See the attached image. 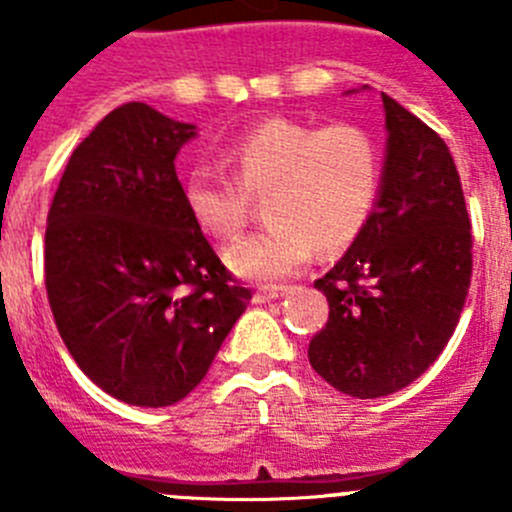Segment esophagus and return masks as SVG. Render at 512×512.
<instances>
[{"instance_id":"obj_1","label":"esophagus","mask_w":512,"mask_h":512,"mask_svg":"<svg viewBox=\"0 0 512 512\" xmlns=\"http://www.w3.org/2000/svg\"><path fill=\"white\" fill-rule=\"evenodd\" d=\"M284 295H289V287H261L256 289L253 302H274V300H282Z\"/></svg>"}]
</instances>
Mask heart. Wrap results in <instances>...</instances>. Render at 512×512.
I'll use <instances>...</instances> for the list:
<instances>
[{
  "label": "heart",
  "mask_w": 512,
  "mask_h": 512,
  "mask_svg": "<svg viewBox=\"0 0 512 512\" xmlns=\"http://www.w3.org/2000/svg\"><path fill=\"white\" fill-rule=\"evenodd\" d=\"M230 176L197 166L182 182V202L202 233L233 238L251 200H264L266 228L225 251L243 279L271 282L300 271L312 248L341 251L369 223L379 192V148L356 125L315 128L274 117L225 148Z\"/></svg>",
  "instance_id": "obj_1"
}]
</instances>
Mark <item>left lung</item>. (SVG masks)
I'll use <instances>...</instances> for the list:
<instances>
[{
	"label": "left lung",
	"instance_id": "obj_1",
	"mask_svg": "<svg viewBox=\"0 0 512 512\" xmlns=\"http://www.w3.org/2000/svg\"><path fill=\"white\" fill-rule=\"evenodd\" d=\"M387 153L369 223L315 282L328 323L312 369L359 400L392 395L438 359L472 282V223L449 146L382 94Z\"/></svg>",
	"mask_w": 512,
	"mask_h": 512
}]
</instances>
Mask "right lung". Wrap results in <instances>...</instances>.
I'll return each instance as SVG.
<instances>
[{"mask_svg": "<svg viewBox=\"0 0 512 512\" xmlns=\"http://www.w3.org/2000/svg\"><path fill=\"white\" fill-rule=\"evenodd\" d=\"M194 135L122 104L74 148L48 212L58 333L81 372L138 408L187 397L251 300L184 210L174 158Z\"/></svg>", "mask_w": 512, "mask_h": 512, "instance_id": "1", "label": "right lung"}]
</instances>
